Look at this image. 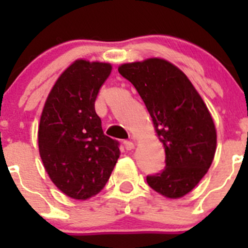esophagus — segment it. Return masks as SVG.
<instances>
[{
    "mask_svg": "<svg viewBox=\"0 0 248 248\" xmlns=\"http://www.w3.org/2000/svg\"><path fill=\"white\" fill-rule=\"evenodd\" d=\"M124 146H125L126 150H131V149H134L135 145L131 140H126V141H124Z\"/></svg>",
    "mask_w": 248,
    "mask_h": 248,
    "instance_id": "1",
    "label": "esophagus"
}]
</instances>
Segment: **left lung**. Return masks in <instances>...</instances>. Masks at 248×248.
<instances>
[{
	"instance_id": "obj_1",
	"label": "left lung",
	"mask_w": 248,
	"mask_h": 248,
	"mask_svg": "<svg viewBox=\"0 0 248 248\" xmlns=\"http://www.w3.org/2000/svg\"><path fill=\"white\" fill-rule=\"evenodd\" d=\"M118 71L138 91L165 148V168L146 181L166 198H181L214 160L216 129L209 109L187 77L164 59L126 63Z\"/></svg>"
}]
</instances>
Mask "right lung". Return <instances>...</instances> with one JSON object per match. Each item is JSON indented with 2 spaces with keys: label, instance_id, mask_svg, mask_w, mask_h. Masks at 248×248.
<instances>
[{
  "label": "right lung",
  "instance_id": "obj_1",
  "mask_svg": "<svg viewBox=\"0 0 248 248\" xmlns=\"http://www.w3.org/2000/svg\"><path fill=\"white\" fill-rule=\"evenodd\" d=\"M111 72L108 63L76 61L50 91L38 129L46 171L67 196L85 200L108 183L119 141L103 133L94 103Z\"/></svg>",
  "mask_w": 248,
  "mask_h": 248
}]
</instances>
